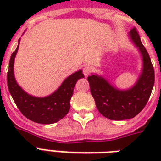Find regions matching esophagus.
<instances>
[{
    "label": "esophagus",
    "mask_w": 161,
    "mask_h": 161,
    "mask_svg": "<svg viewBox=\"0 0 161 161\" xmlns=\"http://www.w3.org/2000/svg\"><path fill=\"white\" fill-rule=\"evenodd\" d=\"M91 73V68L89 66H85L84 68H83V73H84V76L85 77H88Z\"/></svg>",
    "instance_id": "1"
}]
</instances>
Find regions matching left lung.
<instances>
[{
  "label": "left lung",
  "mask_w": 161,
  "mask_h": 161,
  "mask_svg": "<svg viewBox=\"0 0 161 161\" xmlns=\"http://www.w3.org/2000/svg\"><path fill=\"white\" fill-rule=\"evenodd\" d=\"M129 36L142 57V72L137 82L129 89L115 88L98 74L88 77L91 94L101 114L112 120L130 119L146 105L155 83V71L146 49L140 41L137 30L133 28Z\"/></svg>",
  "instance_id": "1"
}]
</instances>
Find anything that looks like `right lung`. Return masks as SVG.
I'll return each mask as SVG.
<instances>
[{
    "label": "right lung",
    "mask_w": 161,
    "mask_h": 161,
    "mask_svg": "<svg viewBox=\"0 0 161 161\" xmlns=\"http://www.w3.org/2000/svg\"><path fill=\"white\" fill-rule=\"evenodd\" d=\"M18 46L12 53L7 72V86L9 92L21 114L35 123L54 124L66 116L70 109V99L73 88L79 78H84L83 71L79 70L68 76L59 88L47 97H34L26 93L17 84L14 76V61Z\"/></svg>",
    "instance_id": "1"
}]
</instances>
